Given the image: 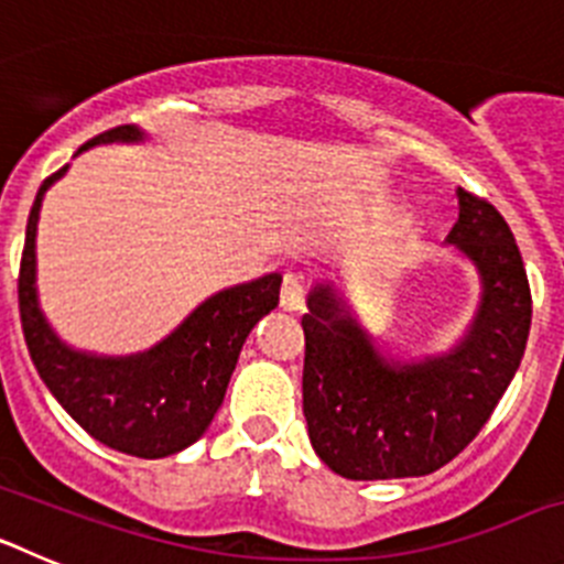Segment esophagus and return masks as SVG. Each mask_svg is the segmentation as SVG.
Returning <instances> with one entry per match:
<instances>
[{
	"label": "esophagus",
	"instance_id": "34e87169",
	"mask_svg": "<svg viewBox=\"0 0 564 564\" xmlns=\"http://www.w3.org/2000/svg\"><path fill=\"white\" fill-rule=\"evenodd\" d=\"M279 305L285 311L299 313L305 311V285H302V276L296 271H288L282 276V293H279Z\"/></svg>",
	"mask_w": 564,
	"mask_h": 564
}]
</instances>
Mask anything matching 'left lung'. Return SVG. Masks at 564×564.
<instances>
[{
	"instance_id": "obj_1",
	"label": "left lung",
	"mask_w": 564,
	"mask_h": 564,
	"mask_svg": "<svg viewBox=\"0 0 564 564\" xmlns=\"http://www.w3.org/2000/svg\"><path fill=\"white\" fill-rule=\"evenodd\" d=\"M446 242L475 262L480 311L455 350L390 361L347 316L330 285H316L302 316V410L322 463L347 480L432 475L486 426L514 378L531 330V288L502 214L457 188Z\"/></svg>"
}]
</instances>
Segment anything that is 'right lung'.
Returning a JSON list of instances; mask_svg holds the SVG:
<instances>
[{"label": "right lung", "instance_id": "1", "mask_svg": "<svg viewBox=\"0 0 564 564\" xmlns=\"http://www.w3.org/2000/svg\"><path fill=\"white\" fill-rule=\"evenodd\" d=\"M138 127L96 134L78 152L109 141H141ZM67 172L50 174L28 217L19 265V316L39 376L69 417L109 449L134 457H169L192 446L220 410L239 350L259 318L279 305L282 276L268 273L248 285L206 299L177 330L152 350L127 358L78 352L50 330L36 299V226L44 192Z\"/></svg>", "mask_w": 564, "mask_h": 564}]
</instances>
